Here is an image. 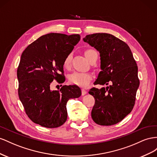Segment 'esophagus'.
Listing matches in <instances>:
<instances>
[{
    "instance_id": "1",
    "label": "esophagus",
    "mask_w": 157,
    "mask_h": 157,
    "mask_svg": "<svg viewBox=\"0 0 157 157\" xmlns=\"http://www.w3.org/2000/svg\"><path fill=\"white\" fill-rule=\"evenodd\" d=\"M87 91L86 90V89H82V95H86V94H87Z\"/></svg>"
}]
</instances>
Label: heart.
<instances>
[{"instance_id": "heart-1", "label": "heart", "mask_w": 157, "mask_h": 157, "mask_svg": "<svg viewBox=\"0 0 157 157\" xmlns=\"http://www.w3.org/2000/svg\"><path fill=\"white\" fill-rule=\"evenodd\" d=\"M85 55H86L88 60L91 62L93 58L97 55V53L93 49L89 48L85 51ZM71 59H72V56L70 53L67 55L65 57L63 62V66L65 68H69L70 67ZM92 75L91 74L87 72H82V71H74L69 76V80L71 83L77 85L80 87H87L90 83Z\"/></svg>"}]
</instances>
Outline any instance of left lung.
Returning a JSON list of instances; mask_svg holds the SVG:
<instances>
[{
	"mask_svg": "<svg viewBox=\"0 0 157 157\" xmlns=\"http://www.w3.org/2000/svg\"><path fill=\"white\" fill-rule=\"evenodd\" d=\"M83 40L100 53L102 71L95 83H110L106 88L89 90L95 101L92 119L101 126L116 124L131 113L135 105L140 86L136 62L128 44L113 35L93 33Z\"/></svg>",
	"mask_w": 157,
	"mask_h": 157,
	"instance_id": "left-lung-1",
	"label": "left lung"
}]
</instances>
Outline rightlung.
Returning a JSON list of instances; mask_svg holds the SVG:
<instances>
[{
    "mask_svg": "<svg viewBox=\"0 0 157 157\" xmlns=\"http://www.w3.org/2000/svg\"><path fill=\"white\" fill-rule=\"evenodd\" d=\"M80 35L51 33L40 37L22 52L17 70L18 95L31 120L43 127L61 126L67 120V102L82 95L77 86L51 90L53 80L63 83V62Z\"/></svg>",
    "mask_w": 157,
    "mask_h": 157,
    "instance_id": "1",
    "label": "right lung"
}]
</instances>
